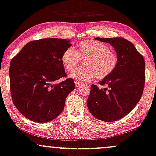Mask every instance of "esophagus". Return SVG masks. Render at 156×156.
<instances>
[{
  "label": "esophagus",
  "instance_id": "1",
  "mask_svg": "<svg viewBox=\"0 0 156 156\" xmlns=\"http://www.w3.org/2000/svg\"><path fill=\"white\" fill-rule=\"evenodd\" d=\"M83 83L81 82H79V81H76V87H80V86H82Z\"/></svg>",
  "mask_w": 156,
  "mask_h": 156
}]
</instances>
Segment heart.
Instances as JSON below:
<instances>
[{
    "label": "heart",
    "mask_w": 156,
    "mask_h": 156,
    "mask_svg": "<svg viewBox=\"0 0 156 156\" xmlns=\"http://www.w3.org/2000/svg\"><path fill=\"white\" fill-rule=\"evenodd\" d=\"M85 62V68L77 69L70 77L80 81H91L96 78L99 80L107 79L115 71L118 56L104 43L94 40H84L77 45L76 51L67 48L61 55V62L67 71H73Z\"/></svg>",
    "instance_id": "1"
}]
</instances>
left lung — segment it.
<instances>
[{
    "label": "left lung",
    "mask_w": 156,
    "mask_h": 156,
    "mask_svg": "<svg viewBox=\"0 0 156 156\" xmlns=\"http://www.w3.org/2000/svg\"><path fill=\"white\" fill-rule=\"evenodd\" d=\"M96 40L109 43L117 52L118 64L115 71L99 84L90 87L87 106L93 116L101 121L112 122L125 117L138 103L145 82V64L140 53L127 39L100 38Z\"/></svg>",
    "instance_id": "obj_1"
}]
</instances>
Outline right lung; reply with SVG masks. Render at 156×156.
<instances>
[{
  "label": "right lung",
  "mask_w": 156,
  "mask_h": 156,
  "mask_svg": "<svg viewBox=\"0 0 156 156\" xmlns=\"http://www.w3.org/2000/svg\"><path fill=\"white\" fill-rule=\"evenodd\" d=\"M66 39L47 38L27 43L11 61L10 90L13 103L31 121H52L64 109L66 97L76 88L66 78L62 52L71 46Z\"/></svg>",
  "instance_id": "right-lung-1"
}]
</instances>
